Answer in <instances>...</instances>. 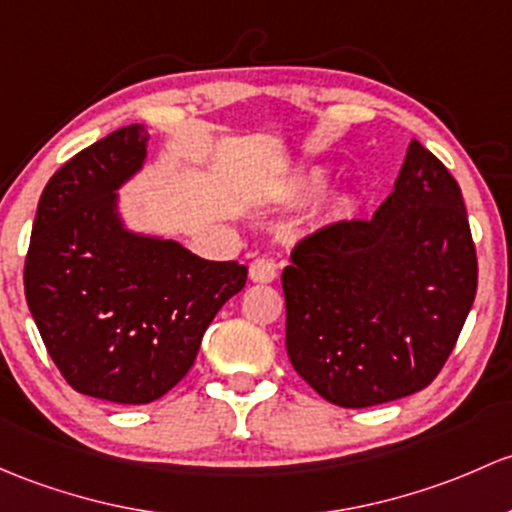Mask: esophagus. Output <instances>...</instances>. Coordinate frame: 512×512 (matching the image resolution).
Instances as JSON below:
<instances>
[{"label": "esophagus", "instance_id": "34e87169", "mask_svg": "<svg viewBox=\"0 0 512 512\" xmlns=\"http://www.w3.org/2000/svg\"><path fill=\"white\" fill-rule=\"evenodd\" d=\"M277 277V265H274V260L270 257H257L255 262L250 265V279L252 282H272V279Z\"/></svg>", "mask_w": 512, "mask_h": 512}]
</instances>
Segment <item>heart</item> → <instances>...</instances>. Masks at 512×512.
<instances>
[{"label": "heart", "mask_w": 512, "mask_h": 512, "mask_svg": "<svg viewBox=\"0 0 512 512\" xmlns=\"http://www.w3.org/2000/svg\"><path fill=\"white\" fill-rule=\"evenodd\" d=\"M314 184H316V186H319V184H321V176H316V179H314Z\"/></svg>", "instance_id": "heart-1"}]
</instances>
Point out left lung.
I'll use <instances>...</instances> for the list:
<instances>
[{
  "instance_id": "obj_1",
  "label": "left lung",
  "mask_w": 512,
  "mask_h": 512,
  "mask_svg": "<svg viewBox=\"0 0 512 512\" xmlns=\"http://www.w3.org/2000/svg\"><path fill=\"white\" fill-rule=\"evenodd\" d=\"M478 284L461 188L417 139L370 220L301 238L284 267L287 353L338 407L424 390L456 346Z\"/></svg>"
}]
</instances>
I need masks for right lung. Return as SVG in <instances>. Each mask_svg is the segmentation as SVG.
<instances>
[{"label":"right lung","mask_w":512,"mask_h":512,"mask_svg":"<svg viewBox=\"0 0 512 512\" xmlns=\"http://www.w3.org/2000/svg\"><path fill=\"white\" fill-rule=\"evenodd\" d=\"M149 134L127 125L90 144L41 193L24 292L48 355L73 390L117 405L159 400L191 370L247 267L129 233L117 188L142 169Z\"/></svg>","instance_id":"obj_1"}]
</instances>
